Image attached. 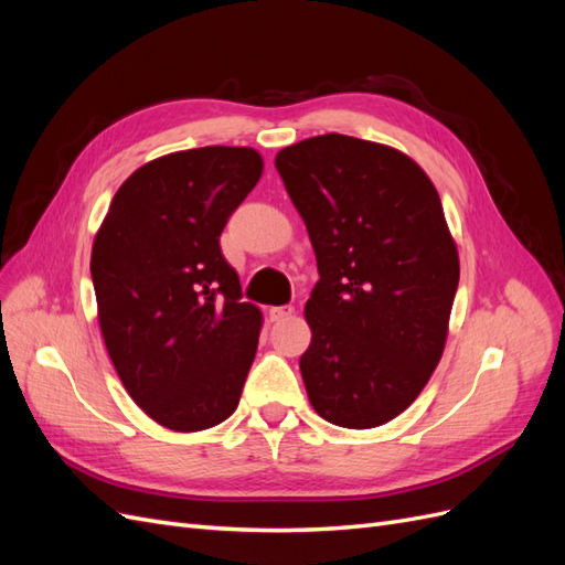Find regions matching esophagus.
I'll list each match as a JSON object with an SVG mask.
<instances>
[{
	"label": "esophagus",
	"instance_id": "1",
	"mask_svg": "<svg viewBox=\"0 0 565 565\" xmlns=\"http://www.w3.org/2000/svg\"><path fill=\"white\" fill-rule=\"evenodd\" d=\"M292 313H295V306L292 303L273 306V309H270V320H287Z\"/></svg>",
	"mask_w": 565,
	"mask_h": 565
}]
</instances>
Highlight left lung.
Masks as SVG:
<instances>
[{"mask_svg":"<svg viewBox=\"0 0 565 565\" xmlns=\"http://www.w3.org/2000/svg\"><path fill=\"white\" fill-rule=\"evenodd\" d=\"M276 169L320 273L299 361L309 401L347 429L386 424L446 349L459 259L440 198L401 150L344 134L282 148Z\"/></svg>","mask_w":565,"mask_h":565,"instance_id":"1","label":"left lung"}]
</instances>
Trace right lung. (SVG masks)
Wrapping results in <instances>:
<instances>
[{"label":"right lung","instance_id":"1","mask_svg":"<svg viewBox=\"0 0 565 565\" xmlns=\"http://www.w3.org/2000/svg\"><path fill=\"white\" fill-rule=\"evenodd\" d=\"M264 160L204 146L143 164L119 185L92 249L98 322L134 403L172 431L228 419L259 344L218 237Z\"/></svg>","mask_w":565,"mask_h":565}]
</instances>
